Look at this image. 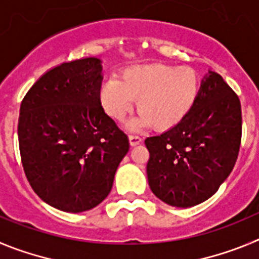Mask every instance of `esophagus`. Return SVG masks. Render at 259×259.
<instances>
[{"label":"esophagus","instance_id":"34e87169","mask_svg":"<svg viewBox=\"0 0 259 259\" xmlns=\"http://www.w3.org/2000/svg\"><path fill=\"white\" fill-rule=\"evenodd\" d=\"M129 143L132 147L138 146V144L142 143V138L138 135H129Z\"/></svg>","mask_w":259,"mask_h":259}]
</instances>
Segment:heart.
<instances>
[{"label": "heart", "instance_id": "obj_1", "mask_svg": "<svg viewBox=\"0 0 259 259\" xmlns=\"http://www.w3.org/2000/svg\"><path fill=\"white\" fill-rule=\"evenodd\" d=\"M201 90V77L190 67L150 63L125 68L118 81L109 78L98 90L106 115L121 122L137 101L139 115L132 127L151 126L169 130L179 125L192 111Z\"/></svg>", "mask_w": 259, "mask_h": 259}]
</instances>
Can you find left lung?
<instances>
[{
    "label": "left lung",
    "mask_w": 259,
    "mask_h": 259,
    "mask_svg": "<svg viewBox=\"0 0 259 259\" xmlns=\"http://www.w3.org/2000/svg\"><path fill=\"white\" fill-rule=\"evenodd\" d=\"M241 142V106L221 74L209 69L196 104L173 129L146 139L147 178L165 204L191 208L218 191L232 171Z\"/></svg>",
    "instance_id": "left-lung-1"
}]
</instances>
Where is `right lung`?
I'll use <instances>...</instances> for the list:
<instances>
[{
	"mask_svg": "<svg viewBox=\"0 0 259 259\" xmlns=\"http://www.w3.org/2000/svg\"><path fill=\"white\" fill-rule=\"evenodd\" d=\"M99 58L62 63L25 94L18 138L28 182L55 209L81 213L112 190L129 139L98 99L103 81Z\"/></svg>",
	"mask_w": 259,
	"mask_h": 259,
	"instance_id": "obj_1",
	"label": "right lung"
}]
</instances>
